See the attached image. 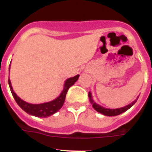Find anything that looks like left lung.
I'll list each match as a JSON object with an SVG mask.
<instances>
[{"label": "left lung", "instance_id": "8db88e82", "mask_svg": "<svg viewBox=\"0 0 152 152\" xmlns=\"http://www.w3.org/2000/svg\"><path fill=\"white\" fill-rule=\"evenodd\" d=\"M88 96L90 98V101L91 103H92V106L94 107L95 110L97 111L98 113H100L103 114V115H105V116H117V115H119V114L123 113L126 112V110H128L129 109L131 108L132 106L134 105L135 103V102L137 101L135 100L132 103L129 104V105L126 106L124 107H121V108H118V109H107L104 108V107H101V106L98 105L97 103H95L94 100H92V96H91V92L88 93Z\"/></svg>", "mask_w": 152, "mask_h": 152}]
</instances>
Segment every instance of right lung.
<instances>
[{"label":"right lung","mask_w":152,"mask_h":152,"mask_svg":"<svg viewBox=\"0 0 152 152\" xmlns=\"http://www.w3.org/2000/svg\"><path fill=\"white\" fill-rule=\"evenodd\" d=\"M9 72H10V68H9ZM78 77L79 75H77L75 77L67 79L65 80V83H64V89H63L62 92L61 93V94L59 96H58L56 99H55L54 100H52V101L48 102V103H40V104H31V103H26L24 100H21L20 98L13 91L10 79L8 80V83H9L12 95H13V98L15 99L16 102L20 106V108H22L25 112L27 113L29 115L36 116V117L45 118L52 116L61 108V107L64 104L65 96H66V94L68 92V89L77 81Z\"/></svg>","instance_id":"add662e5"}]
</instances>
